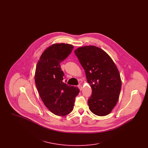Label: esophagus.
<instances>
[{"label":"esophagus","instance_id":"esophagus-1","mask_svg":"<svg viewBox=\"0 0 148 148\" xmlns=\"http://www.w3.org/2000/svg\"><path fill=\"white\" fill-rule=\"evenodd\" d=\"M78 88H79V89H80V91L82 90V89H83V86H82V85H78Z\"/></svg>","mask_w":148,"mask_h":148}]
</instances>
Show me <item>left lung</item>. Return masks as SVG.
<instances>
[{
	"label": "left lung",
	"instance_id": "obj_1",
	"mask_svg": "<svg viewBox=\"0 0 148 148\" xmlns=\"http://www.w3.org/2000/svg\"><path fill=\"white\" fill-rule=\"evenodd\" d=\"M74 53L92 87V95L88 100L89 109L98 116L108 115L118 102L121 88L115 64L105 51L95 46L79 47Z\"/></svg>",
	"mask_w": 148,
	"mask_h": 148
}]
</instances>
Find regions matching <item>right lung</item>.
<instances>
[{
    "label": "right lung",
    "mask_w": 148,
    "mask_h": 148,
    "mask_svg": "<svg viewBox=\"0 0 148 148\" xmlns=\"http://www.w3.org/2000/svg\"><path fill=\"white\" fill-rule=\"evenodd\" d=\"M74 47L68 44H54L44 51L36 66L35 83L39 95L51 113L64 116L71 113L77 87L63 83L64 73L60 63L70 54Z\"/></svg>",
    "instance_id": "obj_1"
}]
</instances>
